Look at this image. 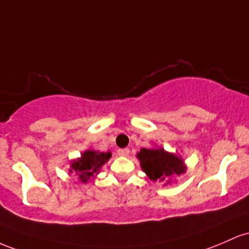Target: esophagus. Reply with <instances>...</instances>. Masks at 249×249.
<instances>
[{
  "mask_svg": "<svg viewBox=\"0 0 249 249\" xmlns=\"http://www.w3.org/2000/svg\"><path fill=\"white\" fill-rule=\"evenodd\" d=\"M117 154L121 156H128L129 155V149L128 148H122V149L117 150Z\"/></svg>",
  "mask_w": 249,
  "mask_h": 249,
  "instance_id": "34e87169",
  "label": "esophagus"
}]
</instances>
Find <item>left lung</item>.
Returning <instances> with one entry per match:
<instances>
[{"mask_svg":"<svg viewBox=\"0 0 249 249\" xmlns=\"http://www.w3.org/2000/svg\"><path fill=\"white\" fill-rule=\"evenodd\" d=\"M138 158L141 162V168L153 181L168 180L174 174L180 175L185 172V164L182 160L164 152L162 148L159 149L142 148Z\"/></svg>","mask_w":249,"mask_h":249,"instance_id":"1","label":"left lung"}]
</instances>
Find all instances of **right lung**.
I'll list each match as a JSON object with an SVG mask.
<instances>
[{"label":"right lung","mask_w":249,"mask_h":249,"mask_svg":"<svg viewBox=\"0 0 249 249\" xmlns=\"http://www.w3.org/2000/svg\"><path fill=\"white\" fill-rule=\"evenodd\" d=\"M111 154L108 153H99L93 152V150H88L85 152L77 161H74L71 163V173H74L79 177V180L81 182H87V181L94 174L99 172L101 168L102 164L110 159Z\"/></svg>","instance_id":"right-lung-1"}]
</instances>
